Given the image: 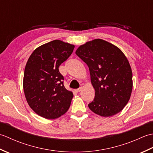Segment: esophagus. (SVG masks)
Returning a JSON list of instances; mask_svg holds the SVG:
<instances>
[{
    "mask_svg": "<svg viewBox=\"0 0 153 153\" xmlns=\"http://www.w3.org/2000/svg\"><path fill=\"white\" fill-rule=\"evenodd\" d=\"M82 87H79V88L76 89V91L77 93H79V92L81 91H82Z\"/></svg>",
    "mask_w": 153,
    "mask_h": 153,
    "instance_id": "esophagus-1",
    "label": "esophagus"
}]
</instances>
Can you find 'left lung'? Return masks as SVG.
<instances>
[{
  "instance_id": "obj_1",
  "label": "left lung",
  "mask_w": 153,
  "mask_h": 153,
  "mask_svg": "<svg viewBox=\"0 0 153 153\" xmlns=\"http://www.w3.org/2000/svg\"><path fill=\"white\" fill-rule=\"evenodd\" d=\"M76 54L88 66L95 90L90 110L105 117L120 112L130 99L133 87L131 66L124 54L99 39L81 45Z\"/></svg>"
}]
</instances>
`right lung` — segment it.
Listing matches in <instances>:
<instances>
[{
	"mask_svg": "<svg viewBox=\"0 0 153 153\" xmlns=\"http://www.w3.org/2000/svg\"><path fill=\"white\" fill-rule=\"evenodd\" d=\"M74 45L54 40L36 48L25 68L24 91L28 105L47 119H55L69 109L72 92L64 85L60 65L73 53Z\"/></svg>",
	"mask_w": 153,
	"mask_h": 153,
	"instance_id": "add662e5",
	"label": "right lung"
}]
</instances>
